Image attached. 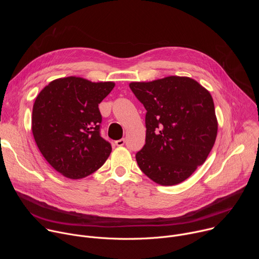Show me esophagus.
Listing matches in <instances>:
<instances>
[{
  "mask_svg": "<svg viewBox=\"0 0 259 259\" xmlns=\"http://www.w3.org/2000/svg\"><path fill=\"white\" fill-rule=\"evenodd\" d=\"M115 144H116L117 146H123V145L125 144V139H124V138H122V139H119V140L115 141Z\"/></svg>",
  "mask_w": 259,
  "mask_h": 259,
  "instance_id": "34e87169",
  "label": "esophagus"
}]
</instances>
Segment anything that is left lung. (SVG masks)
Segmentation results:
<instances>
[{"mask_svg": "<svg viewBox=\"0 0 259 259\" xmlns=\"http://www.w3.org/2000/svg\"><path fill=\"white\" fill-rule=\"evenodd\" d=\"M146 109L145 144L136 154L140 170L161 186H175L204 164L218 122L210 92L189 77L131 82Z\"/></svg>", "mask_w": 259, "mask_h": 259, "instance_id": "8db88e82", "label": "left lung"}]
</instances>
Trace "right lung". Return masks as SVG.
Listing matches in <instances>:
<instances>
[{"label": "right lung", "mask_w": 259, "mask_h": 259, "mask_svg": "<svg viewBox=\"0 0 259 259\" xmlns=\"http://www.w3.org/2000/svg\"><path fill=\"white\" fill-rule=\"evenodd\" d=\"M115 85L70 76L53 80L36 96L31 116L34 141L46 161L66 178H84L109 157L112 146L99 135L98 104Z\"/></svg>", "instance_id": "right-lung-1"}]
</instances>
